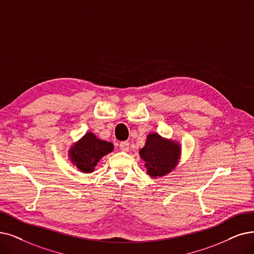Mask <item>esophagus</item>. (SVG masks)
I'll return each instance as SVG.
<instances>
[{"mask_svg":"<svg viewBox=\"0 0 254 254\" xmlns=\"http://www.w3.org/2000/svg\"><path fill=\"white\" fill-rule=\"evenodd\" d=\"M120 149L124 152H127L129 150V141H121L120 143Z\"/></svg>","mask_w":254,"mask_h":254,"instance_id":"34e87169","label":"esophagus"}]
</instances>
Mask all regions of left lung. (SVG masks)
<instances>
[{
    "mask_svg": "<svg viewBox=\"0 0 254 254\" xmlns=\"http://www.w3.org/2000/svg\"><path fill=\"white\" fill-rule=\"evenodd\" d=\"M180 145L158 133H150L145 146L139 150L140 158L146 164L147 173L152 178L165 176L173 171L180 159Z\"/></svg>",
    "mask_w": 254,
    "mask_h": 254,
    "instance_id": "1",
    "label": "left lung"
}]
</instances>
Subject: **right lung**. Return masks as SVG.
Masks as SVG:
<instances>
[{"label": "right lung", "mask_w": 254, "mask_h": 254, "mask_svg": "<svg viewBox=\"0 0 254 254\" xmlns=\"http://www.w3.org/2000/svg\"><path fill=\"white\" fill-rule=\"evenodd\" d=\"M114 151L110 141L98 138L93 132H87L68 150V156L74 166L83 173H92L99 160Z\"/></svg>", "instance_id": "add662e5"}]
</instances>
